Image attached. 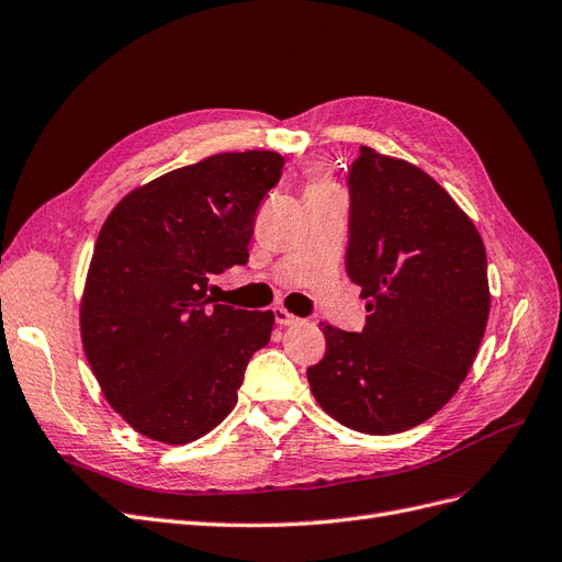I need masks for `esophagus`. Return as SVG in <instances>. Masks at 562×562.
Segmentation results:
<instances>
[{
  "instance_id": "esophagus-1",
  "label": "esophagus",
  "mask_w": 562,
  "mask_h": 562,
  "mask_svg": "<svg viewBox=\"0 0 562 562\" xmlns=\"http://www.w3.org/2000/svg\"><path fill=\"white\" fill-rule=\"evenodd\" d=\"M274 318H277V323H279V325H293V323H297V321H300L297 316L290 314L288 308H283V306H274Z\"/></svg>"
}]
</instances>
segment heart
Segmentation results:
<instances>
[{
	"label": "heart",
	"instance_id": "1",
	"mask_svg": "<svg viewBox=\"0 0 562 562\" xmlns=\"http://www.w3.org/2000/svg\"><path fill=\"white\" fill-rule=\"evenodd\" d=\"M312 188H316V190H327V188H335V186L318 173V177H316V179H314V183H312Z\"/></svg>",
	"mask_w": 562,
	"mask_h": 562
}]
</instances>
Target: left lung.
<instances>
[{"label": "left lung", "instance_id": "obj_1", "mask_svg": "<svg viewBox=\"0 0 562 562\" xmlns=\"http://www.w3.org/2000/svg\"><path fill=\"white\" fill-rule=\"evenodd\" d=\"M346 272L367 300L362 333L323 325L306 370L323 412L364 435L416 428L465 381L486 333V248L472 218L420 167L370 146L348 173Z\"/></svg>", "mask_w": 562, "mask_h": 562}]
</instances>
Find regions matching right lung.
Listing matches in <instances>:
<instances>
[{
  "mask_svg": "<svg viewBox=\"0 0 562 562\" xmlns=\"http://www.w3.org/2000/svg\"><path fill=\"white\" fill-rule=\"evenodd\" d=\"M274 150L216 153L111 209L81 297V341L106 402L139 435L181 447L232 412L274 312L214 304L211 279L248 260Z\"/></svg>",
  "mask_w": 562,
  "mask_h": 562,
  "instance_id": "right-lung-1",
  "label": "right lung"
}]
</instances>
